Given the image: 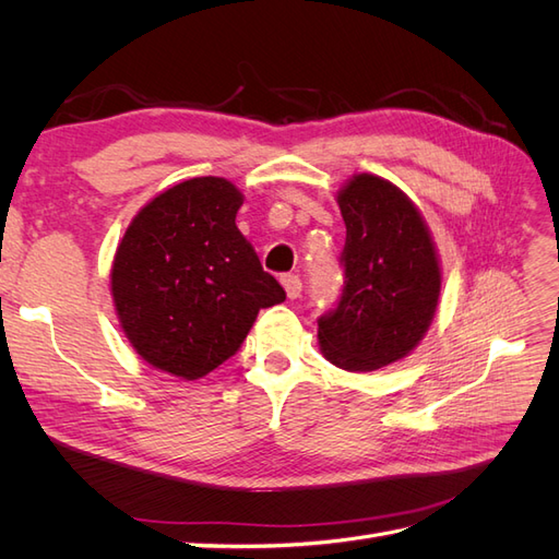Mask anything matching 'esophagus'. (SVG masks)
Returning a JSON list of instances; mask_svg holds the SVG:
<instances>
[{
    "mask_svg": "<svg viewBox=\"0 0 559 559\" xmlns=\"http://www.w3.org/2000/svg\"><path fill=\"white\" fill-rule=\"evenodd\" d=\"M282 286H284L286 296H289V298L294 300V298H298V296H300L302 282H300V277H298V275H284V277H282Z\"/></svg>",
    "mask_w": 559,
    "mask_h": 559,
    "instance_id": "1",
    "label": "esophagus"
}]
</instances>
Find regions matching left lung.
I'll return each mask as SVG.
<instances>
[{
  "label": "left lung",
  "instance_id": "obj_1",
  "mask_svg": "<svg viewBox=\"0 0 559 559\" xmlns=\"http://www.w3.org/2000/svg\"><path fill=\"white\" fill-rule=\"evenodd\" d=\"M335 200L347 228L345 289L319 319L317 341L333 366L373 373L427 335L443 286L441 257L419 207L389 179L357 173Z\"/></svg>",
  "mask_w": 559,
  "mask_h": 559
}]
</instances>
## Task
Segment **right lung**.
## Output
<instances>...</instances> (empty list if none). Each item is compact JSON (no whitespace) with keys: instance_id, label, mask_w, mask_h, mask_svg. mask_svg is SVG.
I'll use <instances>...</instances> for the list:
<instances>
[{"instance_id":"1","label":"right lung","mask_w":559,"mask_h":559,"mask_svg":"<svg viewBox=\"0 0 559 559\" xmlns=\"http://www.w3.org/2000/svg\"><path fill=\"white\" fill-rule=\"evenodd\" d=\"M245 195L224 177H193L134 214L111 261V300L142 361L200 380L233 357L259 310L286 298L235 226Z\"/></svg>"}]
</instances>
